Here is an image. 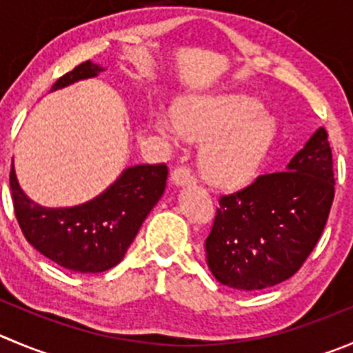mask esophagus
<instances>
[{
	"mask_svg": "<svg viewBox=\"0 0 353 353\" xmlns=\"http://www.w3.org/2000/svg\"><path fill=\"white\" fill-rule=\"evenodd\" d=\"M171 180H173L174 185H185V183L196 182L192 171H190L187 166L174 168V170L171 171Z\"/></svg>",
	"mask_w": 353,
	"mask_h": 353,
	"instance_id": "1",
	"label": "esophagus"
}]
</instances>
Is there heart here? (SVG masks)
I'll list each match as a JSON object with an SVG mask.
<instances>
[{
	"label": "heart",
	"instance_id": "b5f03b06",
	"mask_svg": "<svg viewBox=\"0 0 353 353\" xmlns=\"http://www.w3.org/2000/svg\"><path fill=\"white\" fill-rule=\"evenodd\" d=\"M157 132L170 139L187 137L204 142L203 176L220 189H237L256 176L277 137V124L256 99L239 93L185 100L179 110L154 119Z\"/></svg>",
	"mask_w": 353,
	"mask_h": 353
}]
</instances>
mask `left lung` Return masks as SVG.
Here are the masks:
<instances>
[{
  "label": "left lung",
  "mask_w": 353,
  "mask_h": 353,
  "mask_svg": "<svg viewBox=\"0 0 353 353\" xmlns=\"http://www.w3.org/2000/svg\"><path fill=\"white\" fill-rule=\"evenodd\" d=\"M333 199V154L319 128L286 170L218 199L204 243L214 279L243 291L290 279L321 239Z\"/></svg>",
  "instance_id": "1"
}]
</instances>
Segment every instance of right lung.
I'll list each match as a JSON object with an SVG mask.
<instances>
[{"mask_svg": "<svg viewBox=\"0 0 353 353\" xmlns=\"http://www.w3.org/2000/svg\"><path fill=\"white\" fill-rule=\"evenodd\" d=\"M103 67L92 60L63 74L52 92L95 78ZM166 164H137L119 174L100 196L72 208H45L20 189L10 171L13 210L23 237L32 248L67 270L99 274L116 267L135 239L143 220L166 189Z\"/></svg>", "mask_w": 353, "mask_h": 353, "instance_id": "1", "label": "right lung"}]
</instances>
